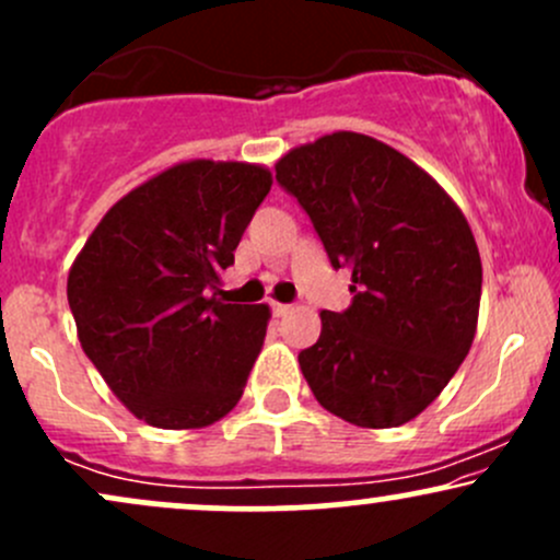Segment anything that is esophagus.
Wrapping results in <instances>:
<instances>
[{"label":"esophagus","mask_w":560,"mask_h":560,"mask_svg":"<svg viewBox=\"0 0 560 560\" xmlns=\"http://www.w3.org/2000/svg\"><path fill=\"white\" fill-rule=\"evenodd\" d=\"M271 307H273V316L276 318H284L289 311H292V305H284V302H271Z\"/></svg>","instance_id":"obj_1"}]
</instances>
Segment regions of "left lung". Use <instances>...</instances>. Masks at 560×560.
Here are the masks:
<instances>
[{
  "instance_id": "obj_1",
  "label": "left lung",
  "mask_w": 560,
  "mask_h": 560,
  "mask_svg": "<svg viewBox=\"0 0 560 560\" xmlns=\"http://www.w3.org/2000/svg\"><path fill=\"white\" fill-rule=\"evenodd\" d=\"M276 182L298 197L352 305L320 311L300 352L316 400L363 429L413 421L447 387L477 334L481 258L464 210L395 147L355 131L289 150Z\"/></svg>"
}]
</instances>
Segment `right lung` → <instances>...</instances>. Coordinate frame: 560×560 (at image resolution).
<instances>
[{
	"label": "right lung",
	"instance_id": "right-lung-1",
	"mask_svg": "<svg viewBox=\"0 0 560 560\" xmlns=\"http://www.w3.org/2000/svg\"><path fill=\"white\" fill-rule=\"evenodd\" d=\"M271 184L260 163L186 160L120 197L75 255L79 342L150 427L202 429L240 402L271 307L213 289Z\"/></svg>",
	"mask_w": 560,
	"mask_h": 560
}]
</instances>
